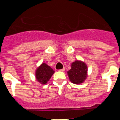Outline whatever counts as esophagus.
<instances>
[{
  "mask_svg": "<svg viewBox=\"0 0 120 120\" xmlns=\"http://www.w3.org/2000/svg\"><path fill=\"white\" fill-rule=\"evenodd\" d=\"M65 71V68H63V69H61V70H59V71H61V72H63V71Z\"/></svg>",
  "mask_w": 120,
  "mask_h": 120,
  "instance_id": "esophagus-1",
  "label": "esophagus"
}]
</instances>
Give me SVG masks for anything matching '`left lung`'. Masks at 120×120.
<instances>
[{
  "label": "left lung",
  "mask_w": 120,
  "mask_h": 120,
  "mask_svg": "<svg viewBox=\"0 0 120 120\" xmlns=\"http://www.w3.org/2000/svg\"><path fill=\"white\" fill-rule=\"evenodd\" d=\"M70 81L74 84L84 82L88 77V66L81 60H75L71 65V69L67 71Z\"/></svg>",
  "instance_id": "8db88e82"
}]
</instances>
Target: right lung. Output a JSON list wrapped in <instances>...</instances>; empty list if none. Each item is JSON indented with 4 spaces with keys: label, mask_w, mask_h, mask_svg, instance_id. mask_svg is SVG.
I'll return each mask as SVG.
<instances>
[{
    "label": "right lung",
    "mask_w": 120,
    "mask_h": 120,
    "mask_svg": "<svg viewBox=\"0 0 120 120\" xmlns=\"http://www.w3.org/2000/svg\"><path fill=\"white\" fill-rule=\"evenodd\" d=\"M54 73V70L47 64L43 63L41 64L36 70V79L38 82L42 85H45L49 81Z\"/></svg>",
    "instance_id": "obj_1"
}]
</instances>
